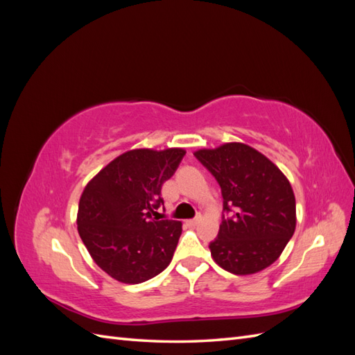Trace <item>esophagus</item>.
<instances>
[{
	"mask_svg": "<svg viewBox=\"0 0 355 355\" xmlns=\"http://www.w3.org/2000/svg\"><path fill=\"white\" fill-rule=\"evenodd\" d=\"M200 219H201L200 216H198V218H194V219H189V220H188V223L191 225V227H196V225L200 222Z\"/></svg>",
	"mask_w": 355,
	"mask_h": 355,
	"instance_id": "obj_1",
	"label": "esophagus"
}]
</instances>
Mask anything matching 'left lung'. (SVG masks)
Instances as JSON below:
<instances>
[{
	"label": "left lung",
	"mask_w": 355,
	"mask_h": 355,
	"mask_svg": "<svg viewBox=\"0 0 355 355\" xmlns=\"http://www.w3.org/2000/svg\"><path fill=\"white\" fill-rule=\"evenodd\" d=\"M194 155L222 191V223L209 244L214 262L235 275L265 270L278 259L296 228L290 182L272 161L244 144L200 149Z\"/></svg>",
	"instance_id": "1"
}]
</instances>
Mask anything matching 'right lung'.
<instances>
[{
	"instance_id": "add662e5",
	"label": "right lung",
	"mask_w": 355,
	"mask_h": 355,
	"mask_svg": "<svg viewBox=\"0 0 355 355\" xmlns=\"http://www.w3.org/2000/svg\"><path fill=\"white\" fill-rule=\"evenodd\" d=\"M185 151L133 149L112 159L84 188L78 234L93 261L115 280L139 284L164 271L182 234V222L157 220L163 184Z\"/></svg>"
}]
</instances>
